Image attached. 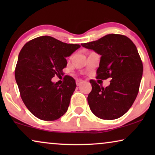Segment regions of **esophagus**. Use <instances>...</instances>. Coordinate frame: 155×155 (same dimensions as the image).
Wrapping results in <instances>:
<instances>
[{
  "instance_id": "esophagus-1",
  "label": "esophagus",
  "mask_w": 155,
  "mask_h": 155,
  "mask_svg": "<svg viewBox=\"0 0 155 155\" xmlns=\"http://www.w3.org/2000/svg\"><path fill=\"white\" fill-rule=\"evenodd\" d=\"M83 82V80H81V79H77L76 80V84H77L78 86H79L80 84L82 83V82Z\"/></svg>"
}]
</instances>
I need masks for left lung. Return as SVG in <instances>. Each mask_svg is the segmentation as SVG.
<instances>
[{"label": "left lung", "mask_w": 155, "mask_h": 155, "mask_svg": "<svg viewBox=\"0 0 155 155\" xmlns=\"http://www.w3.org/2000/svg\"><path fill=\"white\" fill-rule=\"evenodd\" d=\"M101 55L97 79L111 78L106 88L91 80L92 91L87 97L91 111L104 120L124 115L139 92L143 65L134 43L122 35L110 34L97 41L81 44Z\"/></svg>", "instance_id": "left-lung-1"}]
</instances>
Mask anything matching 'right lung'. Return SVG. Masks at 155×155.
<instances>
[{"instance_id":"right-lung-1","label":"right lung","mask_w":155,"mask_h":155,"mask_svg":"<svg viewBox=\"0 0 155 155\" xmlns=\"http://www.w3.org/2000/svg\"><path fill=\"white\" fill-rule=\"evenodd\" d=\"M80 47L79 44L42 36L27 42L21 49L15 76L23 102L37 118L55 120L67 111L75 80L65 75L63 84L58 85L51 78L63 75L65 58Z\"/></svg>"}]
</instances>
